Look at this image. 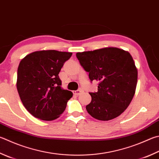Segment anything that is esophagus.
<instances>
[{"mask_svg":"<svg viewBox=\"0 0 159 159\" xmlns=\"http://www.w3.org/2000/svg\"><path fill=\"white\" fill-rule=\"evenodd\" d=\"M83 89H77V90H75V91H73V93L75 94V95H77V96H79V95H80L81 93H83Z\"/></svg>","mask_w":159,"mask_h":159,"instance_id":"34e87169","label":"esophagus"}]
</instances>
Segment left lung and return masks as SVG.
<instances>
[{
  "mask_svg": "<svg viewBox=\"0 0 159 159\" xmlns=\"http://www.w3.org/2000/svg\"><path fill=\"white\" fill-rule=\"evenodd\" d=\"M76 57L90 81H99L98 91L89 92L88 113L102 121L119 116L127 108L136 88L138 71L131 54L110 47L77 53Z\"/></svg>",
  "mask_w": 159,
  "mask_h": 159,
  "instance_id": "left-lung-1",
  "label": "left lung"
}]
</instances>
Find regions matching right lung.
I'll use <instances>...</instances> for the list:
<instances>
[{
	"label": "right lung",
	"instance_id": "obj_1",
	"mask_svg": "<svg viewBox=\"0 0 159 159\" xmlns=\"http://www.w3.org/2000/svg\"><path fill=\"white\" fill-rule=\"evenodd\" d=\"M72 53L39 51L27 55L19 63L16 88L23 104L38 119L51 121L65 111L71 91L63 89L59 72Z\"/></svg>",
	"mask_w": 159,
	"mask_h": 159
}]
</instances>
